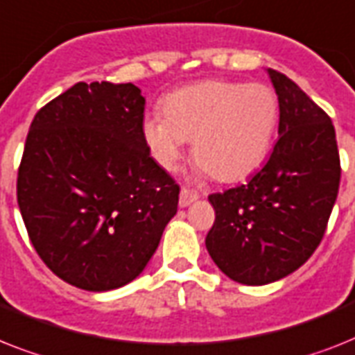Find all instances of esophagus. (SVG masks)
Here are the masks:
<instances>
[{"label":"esophagus","mask_w":355,"mask_h":355,"mask_svg":"<svg viewBox=\"0 0 355 355\" xmlns=\"http://www.w3.org/2000/svg\"><path fill=\"white\" fill-rule=\"evenodd\" d=\"M197 198H198V191L189 189V187H182V189H180V200H178V204H180L182 207H186L191 202H195Z\"/></svg>","instance_id":"34e87169"}]
</instances>
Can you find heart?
Instances as JSON below:
<instances>
[{
	"label": "heart",
	"instance_id": "1",
	"mask_svg": "<svg viewBox=\"0 0 355 355\" xmlns=\"http://www.w3.org/2000/svg\"><path fill=\"white\" fill-rule=\"evenodd\" d=\"M162 114H148L142 135L162 168L173 169L191 140L198 168L235 182L259 168L279 122V98L266 83L207 80L164 98Z\"/></svg>",
	"mask_w": 355,
	"mask_h": 355
}]
</instances>
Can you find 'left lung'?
<instances>
[{"mask_svg":"<svg viewBox=\"0 0 355 355\" xmlns=\"http://www.w3.org/2000/svg\"><path fill=\"white\" fill-rule=\"evenodd\" d=\"M279 96V140L246 184L211 193L206 248L241 284L261 286L302 266L318 250L336 204L341 162L327 112L297 83L268 69Z\"/></svg>","mask_w":355,"mask_h":355,"instance_id":"left-lung-1","label":"left lung"}]
</instances>
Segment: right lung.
I'll list each match as a JSON object with an SVG mask.
<instances>
[{
    "label": "right lung",
    "mask_w": 355,
    "mask_h": 355,
    "mask_svg": "<svg viewBox=\"0 0 355 355\" xmlns=\"http://www.w3.org/2000/svg\"><path fill=\"white\" fill-rule=\"evenodd\" d=\"M132 83L78 82L36 112L18 169L28 239L58 277L89 292L137 279L177 213L180 186L149 155Z\"/></svg>",
    "instance_id": "add662e5"
}]
</instances>
